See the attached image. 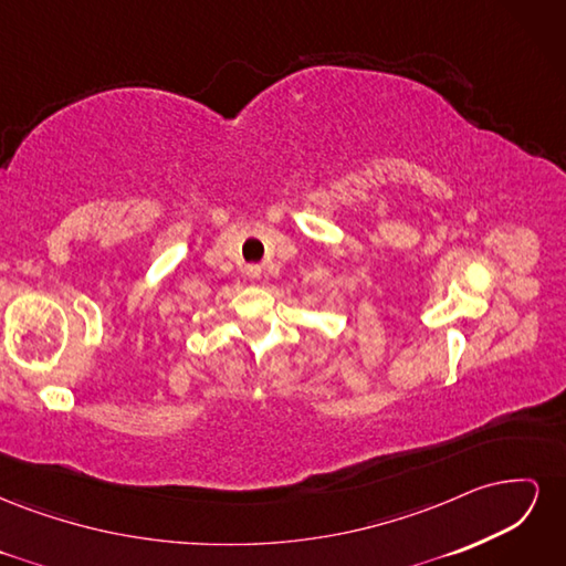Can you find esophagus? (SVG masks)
I'll return each mask as SVG.
<instances>
[{"mask_svg":"<svg viewBox=\"0 0 566 566\" xmlns=\"http://www.w3.org/2000/svg\"><path fill=\"white\" fill-rule=\"evenodd\" d=\"M250 276H260V266H250Z\"/></svg>","mask_w":566,"mask_h":566,"instance_id":"esophagus-1","label":"esophagus"}]
</instances>
